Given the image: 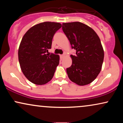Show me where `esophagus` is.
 Wrapping results in <instances>:
<instances>
[{"instance_id":"obj_1","label":"esophagus","mask_w":123,"mask_h":123,"mask_svg":"<svg viewBox=\"0 0 123 123\" xmlns=\"http://www.w3.org/2000/svg\"><path fill=\"white\" fill-rule=\"evenodd\" d=\"M65 55H60V59H63L64 58Z\"/></svg>"}]
</instances>
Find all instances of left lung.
<instances>
[{
    "label": "left lung",
    "instance_id": "8db88e82",
    "mask_svg": "<svg viewBox=\"0 0 123 123\" xmlns=\"http://www.w3.org/2000/svg\"><path fill=\"white\" fill-rule=\"evenodd\" d=\"M63 31L76 55H70L72 65L67 69L69 80L79 86L88 85L101 70L104 51L96 32L80 22L63 23Z\"/></svg>",
    "mask_w": 123,
    "mask_h": 123
}]
</instances>
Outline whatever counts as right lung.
Instances as JSON below:
<instances>
[{
    "label": "right lung",
    "instance_id": "right-lung-1",
    "mask_svg": "<svg viewBox=\"0 0 123 123\" xmlns=\"http://www.w3.org/2000/svg\"><path fill=\"white\" fill-rule=\"evenodd\" d=\"M61 27L60 23L44 22L32 27L23 36L18 53L20 67L27 79L35 85L50 81L59 64V55L46 52Z\"/></svg>",
    "mask_w": 123,
    "mask_h": 123
}]
</instances>
